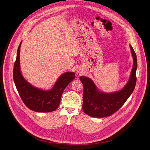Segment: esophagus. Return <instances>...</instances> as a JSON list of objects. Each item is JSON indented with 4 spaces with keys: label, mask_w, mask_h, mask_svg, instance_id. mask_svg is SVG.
Returning a JSON list of instances; mask_svg holds the SVG:
<instances>
[{
    "label": "esophagus",
    "mask_w": 150,
    "mask_h": 150,
    "mask_svg": "<svg viewBox=\"0 0 150 150\" xmlns=\"http://www.w3.org/2000/svg\"><path fill=\"white\" fill-rule=\"evenodd\" d=\"M76 74L78 76H80L83 74V72L81 69H78L76 70Z\"/></svg>",
    "instance_id": "esophagus-1"
}]
</instances>
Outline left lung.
<instances>
[{"mask_svg":"<svg viewBox=\"0 0 150 150\" xmlns=\"http://www.w3.org/2000/svg\"><path fill=\"white\" fill-rule=\"evenodd\" d=\"M129 47L134 63L129 80L121 90L105 93L99 90L90 78L84 76L80 77L83 85L82 108L87 115L93 117L109 116L120 108L134 91L137 82L138 63L136 54L131 45Z\"/></svg>","mask_w":150,"mask_h":150,"instance_id":"left-lung-1","label":"left lung"}]
</instances>
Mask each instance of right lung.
I'll return each instance as SVG.
<instances>
[{"mask_svg": "<svg viewBox=\"0 0 150 150\" xmlns=\"http://www.w3.org/2000/svg\"><path fill=\"white\" fill-rule=\"evenodd\" d=\"M22 42L18 48L16 59L13 66V81L24 104L30 110L38 112L55 111L59 105L62 93L70 82L75 78L74 72H66L61 75L53 87L48 90L36 87L23 76L20 66V50Z\"/></svg>", "mask_w": 150, "mask_h": 150, "instance_id": "obj_1", "label": "right lung"}]
</instances>
